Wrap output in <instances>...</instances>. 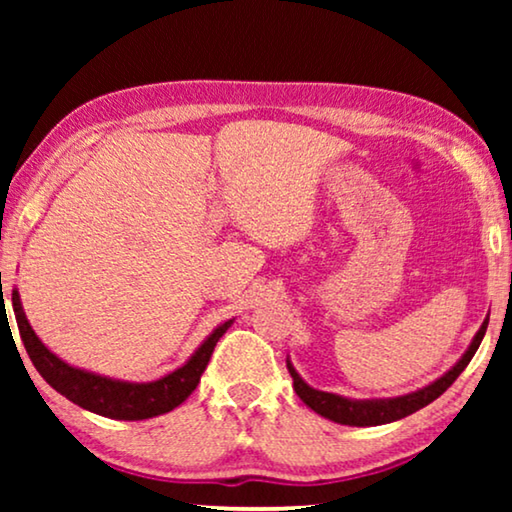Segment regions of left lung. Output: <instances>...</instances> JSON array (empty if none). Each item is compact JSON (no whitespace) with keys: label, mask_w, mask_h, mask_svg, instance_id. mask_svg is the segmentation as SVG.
Returning a JSON list of instances; mask_svg holds the SVG:
<instances>
[{"label":"left lung","mask_w":512,"mask_h":512,"mask_svg":"<svg viewBox=\"0 0 512 512\" xmlns=\"http://www.w3.org/2000/svg\"><path fill=\"white\" fill-rule=\"evenodd\" d=\"M489 317L482 321L480 331L475 333V338L471 342V347L466 349V354L454 363V366L447 370L443 377H438L436 382H431L429 387L412 391L408 396H398V398H380V401H352V398L338 396V394H328V391H319L312 389L303 377L296 373V368L286 361V368L293 377V389L300 396L307 408H312L317 415L331 419V422L338 424H347V426H377V424H389L396 422V419H403L412 415V412L422 410L424 405H429L431 401H436L440 394H445L447 389L452 387V382L464 373V368L471 363L473 354L478 352L482 338H485Z\"/></svg>","instance_id":"left-lung-1"}]
</instances>
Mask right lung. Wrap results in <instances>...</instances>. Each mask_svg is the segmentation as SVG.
Listing matches in <instances>:
<instances>
[{
    "label": "right lung",
    "instance_id": "1",
    "mask_svg": "<svg viewBox=\"0 0 512 512\" xmlns=\"http://www.w3.org/2000/svg\"><path fill=\"white\" fill-rule=\"evenodd\" d=\"M13 314H16L20 338L27 349V356L39 370V375L51 384V387L69 401L81 405L83 410L95 412V415L111 417V419H149L165 415L186 401L198 387L200 375L205 373L209 356H212L216 342L223 333L228 331L233 319L221 324L209 338L202 342L191 359L184 366L174 370V373L160 377L156 382H121L102 377L86 370L72 368L69 363L58 359L51 349L44 347V342L37 338L32 331L30 321H27L23 305H20L18 291L11 293Z\"/></svg>",
    "mask_w": 512,
    "mask_h": 512
}]
</instances>
